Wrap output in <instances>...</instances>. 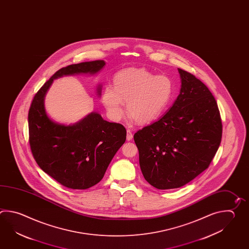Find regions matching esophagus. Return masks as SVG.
I'll return each mask as SVG.
<instances>
[{
	"label": "esophagus",
	"mask_w": 249,
	"mask_h": 249,
	"mask_svg": "<svg viewBox=\"0 0 249 249\" xmlns=\"http://www.w3.org/2000/svg\"><path fill=\"white\" fill-rule=\"evenodd\" d=\"M133 138L132 132H131V130H129V129H127V141H131Z\"/></svg>",
	"instance_id": "obj_1"
}]
</instances>
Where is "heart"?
<instances>
[{
    "instance_id": "heart-1",
    "label": "heart",
    "mask_w": 249,
    "mask_h": 249,
    "mask_svg": "<svg viewBox=\"0 0 249 249\" xmlns=\"http://www.w3.org/2000/svg\"><path fill=\"white\" fill-rule=\"evenodd\" d=\"M114 88L106 87L102 102L109 116L120 121L127 112L138 124H149L162 115L172 98L174 88L167 76H156L144 68H127L114 77Z\"/></svg>"
}]
</instances>
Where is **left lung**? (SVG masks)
Segmentation results:
<instances>
[{
  "mask_svg": "<svg viewBox=\"0 0 249 249\" xmlns=\"http://www.w3.org/2000/svg\"><path fill=\"white\" fill-rule=\"evenodd\" d=\"M181 89L168 112L134 135L148 183L160 190L182 187L208 168L223 125L217 103L203 82L178 68Z\"/></svg>",
  "mask_w": 249,
  "mask_h": 249,
  "instance_id": "1",
  "label": "left lung"
}]
</instances>
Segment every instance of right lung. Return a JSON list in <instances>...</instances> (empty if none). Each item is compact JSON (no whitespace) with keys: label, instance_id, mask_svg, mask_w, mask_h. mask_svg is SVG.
Masks as SVG:
<instances>
[{"label":"right lung","instance_id":"obj_1","mask_svg":"<svg viewBox=\"0 0 249 249\" xmlns=\"http://www.w3.org/2000/svg\"><path fill=\"white\" fill-rule=\"evenodd\" d=\"M104 60L83 62L56 71L36 93L28 112L29 143L39 167L62 185L85 190L99 183L117 151L126 141V128L105 121L91 112L73 125L51 121L44 107V97L53 80L80 73L95 74ZM101 95V86L97 88Z\"/></svg>","mask_w":249,"mask_h":249}]
</instances>
